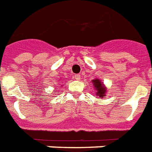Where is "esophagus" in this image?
<instances>
[{
	"mask_svg": "<svg viewBox=\"0 0 152 152\" xmlns=\"http://www.w3.org/2000/svg\"><path fill=\"white\" fill-rule=\"evenodd\" d=\"M74 78L76 79V80H80V76L79 74H76V75H74Z\"/></svg>",
	"mask_w": 152,
	"mask_h": 152,
	"instance_id": "obj_1",
	"label": "esophagus"
}]
</instances>
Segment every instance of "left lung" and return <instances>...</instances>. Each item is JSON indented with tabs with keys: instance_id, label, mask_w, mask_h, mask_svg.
I'll use <instances>...</instances> for the list:
<instances>
[{
	"instance_id": "1",
	"label": "left lung",
	"mask_w": 152,
	"mask_h": 152,
	"mask_svg": "<svg viewBox=\"0 0 152 152\" xmlns=\"http://www.w3.org/2000/svg\"><path fill=\"white\" fill-rule=\"evenodd\" d=\"M92 83H94L93 84L95 85V89L97 90V95H99L100 97H103L105 96L104 95V93L106 91V89H105V87L103 86V84L100 82L99 80H92Z\"/></svg>"
}]
</instances>
